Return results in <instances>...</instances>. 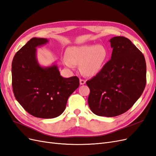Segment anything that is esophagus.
Returning a JSON list of instances; mask_svg holds the SVG:
<instances>
[{"mask_svg": "<svg viewBox=\"0 0 156 156\" xmlns=\"http://www.w3.org/2000/svg\"><path fill=\"white\" fill-rule=\"evenodd\" d=\"M85 83H86V81L84 79H80V84H85Z\"/></svg>", "mask_w": 156, "mask_h": 156, "instance_id": "esophagus-1", "label": "esophagus"}]
</instances>
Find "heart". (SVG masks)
<instances>
[{
	"instance_id": "obj_1",
	"label": "heart",
	"mask_w": 156,
	"mask_h": 156,
	"mask_svg": "<svg viewBox=\"0 0 156 156\" xmlns=\"http://www.w3.org/2000/svg\"><path fill=\"white\" fill-rule=\"evenodd\" d=\"M68 59L64 60L67 67L81 65V70L86 75H92L100 71L106 58L107 51L101 45H81L73 46L68 50Z\"/></svg>"
}]
</instances>
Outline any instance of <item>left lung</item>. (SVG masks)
I'll use <instances>...</instances> for the list:
<instances>
[{"instance_id":"left-lung-1","label":"left lung","mask_w":156,"mask_h":156,"mask_svg":"<svg viewBox=\"0 0 156 156\" xmlns=\"http://www.w3.org/2000/svg\"><path fill=\"white\" fill-rule=\"evenodd\" d=\"M109 41L111 60L87 84L92 112L113 117L128 111L140 97L146 83V66L143 54L129 39L116 36Z\"/></svg>"}]
</instances>
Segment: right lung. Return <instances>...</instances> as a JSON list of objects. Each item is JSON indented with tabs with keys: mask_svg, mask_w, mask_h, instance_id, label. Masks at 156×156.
<instances>
[{
	"mask_svg": "<svg viewBox=\"0 0 156 156\" xmlns=\"http://www.w3.org/2000/svg\"><path fill=\"white\" fill-rule=\"evenodd\" d=\"M33 37L19 50L12 64V88L17 101L37 118L53 119L64 111L68 99L79 86V79L64 78L58 66L42 67L37 62L36 48L48 43Z\"/></svg>",
	"mask_w": 156,
	"mask_h": 156,
	"instance_id": "right-lung-1",
	"label": "right lung"
}]
</instances>
